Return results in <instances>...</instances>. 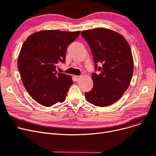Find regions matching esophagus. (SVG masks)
Masks as SVG:
<instances>
[{
    "mask_svg": "<svg viewBox=\"0 0 156 156\" xmlns=\"http://www.w3.org/2000/svg\"><path fill=\"white\" fill-rule=\"evenodd\" d=\"M81 78V76H75V79L77 82H79Z\"/></svg>",
    "mask_w": 156,
    "mask_h": 156,
    "instance_id": "esophagus-1",
    "label": "esophagus"
}]
</instances>
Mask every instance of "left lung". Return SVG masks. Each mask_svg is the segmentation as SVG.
Here are the masks:
<instances>
[{"instance_id":"8db88e82","label":"left lung","mask_w":156,"mask_h":156,"mask_svg":"<svg viewBox=\"0 0 156 156\" xmlns=\"http://www.w3.org/2000/svg\"><path fill=\"white\" fill-rule=\"evenodd\" d=\"M89 43L99 74H92L94 86L85 96L95 106L105 107L116 102L129 86L134 62L130 46L120 34L105 28L82 32ZM102 67H97V64Z\"/></svg>"}]
</instances>
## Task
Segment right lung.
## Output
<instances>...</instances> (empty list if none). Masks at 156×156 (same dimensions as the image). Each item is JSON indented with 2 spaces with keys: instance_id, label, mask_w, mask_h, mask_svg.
<instances>
[{
  "instance_id": "1",
  "label": "right lung",
  "mask_w": 156,
  "mask_h": 156,
  "mask_svg": "<svg viewBox=\"0 0 156 156\" xmlns=\"http://www.w3.org/2000/svg\"><path fill=\"white\" fill-rule=\"evenodd\" d=\"M80 31L46 30L32 34L23 43L18 58V69L23 85L36 101L50 107L65 101L73 84L71 76L56 71L64 63L68 46Z\"/></svg>"
}]
</instances>
